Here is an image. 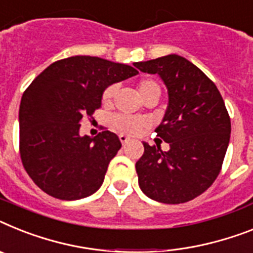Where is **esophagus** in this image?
<instances>
[{
    "instance_id": "34e87169",
    "label": "esophagus",
    "mask_w": 253,
    "mask_h": 253,
    "mask_svg": "<svg viewBox=\"0 0 253 253\" xmlns=\"http://www.w3.org/2000/svg\"><path fill=\"white\" fill-rule=\"evenodd\" d=\"M120 140H121V143L123 144V145H125V144H127L128 143V141H130V137L127 136V135H123V133H121L120 135Z\"/></svg>"
}]
</instances>
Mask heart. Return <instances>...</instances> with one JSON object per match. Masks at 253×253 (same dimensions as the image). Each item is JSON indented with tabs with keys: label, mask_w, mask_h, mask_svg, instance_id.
<instances>
[{
	"label": "heart",
	"mask_w": 253,
	"mask_h": 253,
	"mask_svg": "<svg viewBox=\"0 0 253 253\" xmlns=\"http://www.w3.org/2000/svg\"><path fill=\"white\" fill-rule=\"evenodd\" d=\"M117 91V84H112V86L107 87L103 94V101L105 104L110 103V100L113 99L114 94ZM137 91H139L140 96L143 97L149 92L153 91H159L161 92V88L157 84V82L152 80H141L137 84ZM112 123L116 130L121 131V132H127V133H136L139 132L146 123L145 121L140 120V118H135V117L130 116H123V114H118V116L113 117Z\"/></svg>",
	"instance_id": "1"
}]
</instances>
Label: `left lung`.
I'll return each mask as SVG.
<instances>
[{
  "instance_id": "left-lung-1",
  "label": "left lung",
  "mask_w": 253,
  "mask_h": 253,
  "mask_svg": "<svg viewBox=\"0 0 253 253\" xmlns=\"http://www.w3.org/2000/svg\"><path fill=\"white\" fill-rule=\"evenodd\" d=\"M144 73L158 74L169 107L156 128L169 143L144 144L136 162L139 186L146 197L169 205L192 201L212 185L221 169L230 140V118L217 87L199 68L180 55L135 63Z\"/></svg>"
}]
</instances>
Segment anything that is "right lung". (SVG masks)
<instances>
[{
	"instance_id": "obj_1",
	"label": "right lung",
	"mask_w": 253,
	"mask_h": 253,
	"mask_svg": "<svg viewBox=\"0 0 253 253\" xmlns=\"http://www.w3.org/2000/svg\"><path fill=\"white\" fill-rule=\"evenodd\" d=\"M136 74L131 65L72 56L48 65L29 84L19 109L20 157L38 188L63 201L100 188L122 144L108 130L81 136L80 122L101 107L107 87Z\"/></svg>"
}]
</instances>
